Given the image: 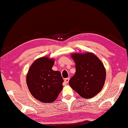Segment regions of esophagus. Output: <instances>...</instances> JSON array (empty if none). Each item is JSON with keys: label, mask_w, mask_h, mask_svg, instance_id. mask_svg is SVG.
<instances>
[{"label": "esophagus", "mask_w": 128, "mask_h": 128, "mask_svg": "<svg viewBox=\"0 0 128 128\" xmlns=\"http://www.w3.org/2000/svg\"><path fill=\"white\" fill-rule=\"evenodd\" d=\"M69 80H70V78H66V79H64V84H66L69 82Z\"/></svg>", "instance_id": "34e87169"}]
</instances>
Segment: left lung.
I'll list each match as a JSON object with an SVG mask.
<instances>
[{
  "label": "left lung",
  "mask_w": 128,
  "mask_h": 128,
  "mask_svg": "<svg viewBox=\"0 0 128 128\" xmlns=\"http://www.w3.org/2000/svg\"><path fill=\"white\" fill-rule=\"evenodd\" d=\"M76 72L69 82L71 88L84 98H91L101 91L106 79L102 62L92 53H73Z\"/></svg>",
  "instance_id": "left-lung-1"
}]
</instances>
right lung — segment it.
I'll use <instances>...</instances> for the list:
<instances>
[{
  "instance_id": "right-lung-1",
  "label": "right lung",
  "mask_w": 128,
  "mask_h": 128,
  "mask_svg": "<svg viewBox=\"0 0 128 128\" xmlns=\"http://www.w3.org/2000/svg\"><path fill=\"white\" fill-rule=\"evenodd\" d=\"M54 60L42 57L34 62L28 70L26 83L30 93L40 102L54 101L63 88L61 73L52 68Z\"/></svg>"
}]
</instances>
